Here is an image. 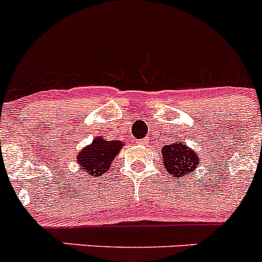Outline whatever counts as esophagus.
<instances>
[{
    "label": "esophagus",
    "instance_id": "esophagus-1",
    "mask_svg": "<svg viewBox=\"0 0 262 262\" xmlns=\"http://www.w3.org/2000/svg\"><path fill=\"white\" fill-rule=\"evenodd\" d=\"M145 143H147V139H142V140H138L139 145H145Z\"/></svg>",
    "mask_w": 262,
    "mask_h": 262
}]
</instances>
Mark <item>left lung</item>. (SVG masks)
<instances>
[{
	"label": "left lung",
	"instance_id": "1",
	"mask_svg": "<svg viewBox=\"0 0 262 262\" xmlns=\"http://www.w3.org/2000/svg\"><path fill=\"white\" fill-rule=\"evenodd\" d=\"M161 154H163L161 159L164 164L163 168L176 178L195 172L196 166L201 163L198 154L187 147L184 142L164 145Z\"/></svg>",
	"mask_w": 262,
	"mask_h": 262
}]
</instances>
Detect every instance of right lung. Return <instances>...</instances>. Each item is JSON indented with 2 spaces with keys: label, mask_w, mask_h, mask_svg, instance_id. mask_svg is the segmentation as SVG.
<instances>
[{
  "label": "right lung",
  "mask_w": 262,
  "mask_h": 262,
  "mask_svg": "<svg viewBox=\"0 0 262 262\" xmlns=\"http://www.w3.org/2000/svg\"><path fill=\"white\" fill-rule=\"evenodd\" d=\"M123 147L119 140H107L105 138H96L89 145L80 149L76 156L81 170L94 177L105 174L110 169L113 160L117 157Z\"/></svg>",
  "instance_id": "obj_1"
}]
</instances>
